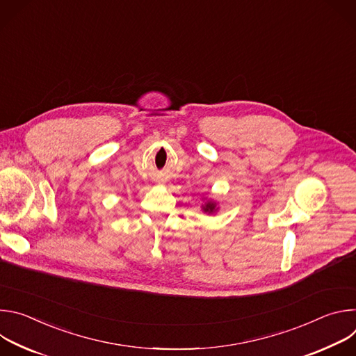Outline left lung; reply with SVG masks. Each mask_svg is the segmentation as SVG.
<instances>
[{"label":"left lung","mask_w":356,"mask_h":356,"mask_svg":"<svg viewBox=\"0 0 356 356\" xmlns=\"http://www.w3.org/2000/svg\"><path fill=\"white\" fill-rule=\"evenodd\" d=\"M218 202L214 201L213 198H204V204L201 206V210L204 211L206 214H216L218 211Z\"/></svg>","instance_id":"8db88e82"}]
</instances>
